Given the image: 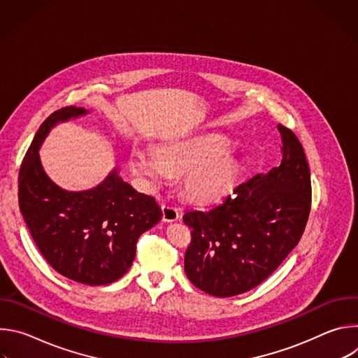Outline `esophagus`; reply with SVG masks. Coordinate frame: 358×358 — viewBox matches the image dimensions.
Instances as JSON below:
<instances>
[{
    "mask_svg": "<svg viewBox=\"0 0 358 358\" xmlns=\"http://www.w3.org/2000/svg\"><path fill=\"white\" fill-rule=\"evenodd\" d=\"M163 208V221L164 222H174L180 218V210L173 207V206H164L162 207Z\"/></svg>",
    "mask_w": 358,
    "mask_h": 358,
    "instance_id": "obj_1",
    "label": "esophagus"
}]
</instances>
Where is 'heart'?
Wrapping results in <instances>:
<instances>
[{
    "mask_svg": "<svg viewBox=\"0 0 358 358\" xmlns=\"http://www.w3.org/2000/svg\"><path fill=\"white\" fill-rule=\"evenodd\" d=\"M231 144L218 137L174 140L156 150L134 145L129 155V169L138 182L150 191L181 174V187L187 198L210 202L225 195L239 174L235 160L225 159Z\"/></svg>",
    "mask_w": 358,
    "mask_h": 358,
    "instance_id": "heart-1",
    "label": "heart"
}]
</instances>
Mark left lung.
I'll use <instances>...</instances> for the list:
<instances>
[{
  "instance_id": "8db88e82",
  "label": "left lung",
  "mask_w": 358,
  "mask_h": 358,
  "mask_svg": "<svg viewBox=\"0 0 358 358\" xmlns=\"http://www.w3.org/2000/svg\"><path fill=\"white\" fill-rule=\"evenodd\" d=\"M283 140L279 167L239 184L208 211L191 210L192 231L184 271L211 296L231 297L261 285L299 243L310 214L309 164L294 133L278 126Z\"/></svg>"
}]
</instances>
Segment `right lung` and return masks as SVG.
Masks as SVG:
<instances>
[{"label":"right lung","instance_id":"add662e5","mask_svg":"<svg viewBox=\"0 0 358 358\" xmlns=\"http://www.w3.org/2000/svg\"><path fill=\"white\" fill-rule=\"evenodd\" d=\"M83 108H64L36 131L18 177V201L42 257L62 276L89 286L122 278L136 257L138 236L160 222L156 199L137 192L115 167L96 187L69 191L45 173L39 148L57 124L86 116Z\"/></svg>","mask_w":358,"mask_h":358}]
</instances>
